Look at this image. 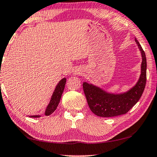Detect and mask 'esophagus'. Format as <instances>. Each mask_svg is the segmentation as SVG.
<instances>
[{
  "instance_id": "34e87169",
  "label": "esophagus",
  "mask_w": 157,
  "mask_h": 157,
  "mask_svg": "<svg viewBox=\"0 0 157 157\" xmlns=\"http://www.w3.org/2000/svg\"><path fill=\"white\" fill-rule=\"evenodd\" d=\"M81 73H82V72L79 69H75L73 72V74L75 75H80Z\"/></svg>"
}]
</instances>
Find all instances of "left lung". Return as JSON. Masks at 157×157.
<instances>
[{
	"mask_svg": "<svg viewBox=\"0 0 157 157\" xmlns=\"http://www.w3.org/2000/svg\"><path fill=\"white\" fill-rule=\"evenodd\" d=\"M135 42L141 52V74L136 85L130 90L121 94H112L92 84L83 82L84 92L89 107L95 115L100 117H113L125 114L142 97L146 85L147 59L145 53L136 39Z\"/></svg>",
	"mask_w": 157,
	"mask_h": 157,
	"instance_id": "left-lung-1",
	"label": "left lung"
}]
</instances>
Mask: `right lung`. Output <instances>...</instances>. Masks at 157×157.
I'll use <instances>...</instances> for the list:
<instances>
[{
    "label": "right lung",
    "instance_id": "add662e5",
    "mask_svg": "<svg viewBox=\"0 0 157 157\" xmlns=\"http://www.w3.org/2000/svg\"><path fill=\"white\" fill-rule=\"evenodd\" d=\"M65 83H66V79L65 78H63L61 80H60L58 85H56V89L53 92L52 97L51 98L50 102H49L48 105L46 107L45 111V115L46 116H50L51 113H53L55 111V110L57 108L59 104L60 98H61L62 94L63 92ZM29 117L32 118H39L40 116L35 115V116H29Z\"/></svg>",
    "mask_w": 157,
    "mask_h": 157
}]
</instances>
